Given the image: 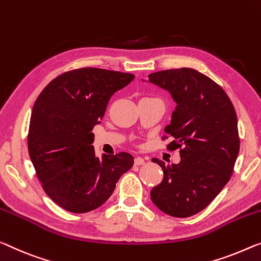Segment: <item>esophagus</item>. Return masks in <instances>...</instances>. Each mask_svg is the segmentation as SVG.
Segmentation results:
<instances>
[{"instance_id": "1", "label": "esophagus", "mask_w": 261, "mask_h": 261, "mask_svg": "<svg viewBox=\"0 0 261 261\" xmlns=\"http://www.w3.org/2000/svg\"><path fill=\"white\" fill-rule=\"evenodd\" d=\"M134 163L135 166H141V164H144V160L142 158H135Z\"/></svg>"}]
</instances>
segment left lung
<instances>
[{
    "mask_svg": "<svg viewBox=\"0 0 261 261\" xmlns=\"http://www.w3.org/2000/svg\"><path fill=\"white\" fill-rule=\"evenodd\" d=\"M148 77L176 102L164 132L174 138L168 149L178 148L181 154L177 164L151 160L163 170L162 182L150 191L151 202L172 217H190L209 205L233 172L239 153L237 114L225 91L194 69Z\"/></svg>",
    "mask_w": 261,
    "mask_h": 261,
    "instance_id": "left-lung-1",
    "label": "left lung"
}]
</instances>
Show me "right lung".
I'll return each instance as SVG.
<instances>
[{"label":"right lung","mask_w":261,"mask_h":261,"mask_svg":"<svg viewBox=\"0 0 261 261\" xmlns=\"http://www.w3.org/2000/svg\"><path fill=\"white\" fill-rule=\"evenodd\" d=\"M134 74L95 67L65 72L45 86L30 118L28 149L37 177L56 204L73 214L102 205L134 164L128 153L95 156L92 129L115 92Z\"/></svg>","instance_id":"1"}]
</instances>
